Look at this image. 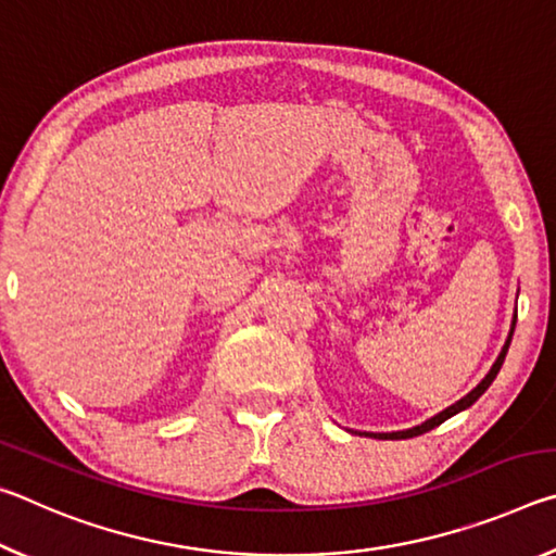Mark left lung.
Returning a JSON list of instances; mask_svg holds the SVG:
<instances>
[{"label":"left lung","mask_w":556,"mask_h":556,"mask_svg":"<svg viewBox=\"0 0 556 556\" xmlns=\"http://www.w3.org/2000/svg\"><path fill=\"white\" fill-rule=\"evenodd\" d=\"M515 321H517V316H513V326H510V333H507V341H505V345H503V351H501V355H497V361L493 363V368H491V372L485 375V378L476 384L473 390H470L466 397H460L456 404H451V407H446L444 412H439L437 417H431V419H427L425 425H419V427H412V429H407V431H392V434H372V437H378V439H412V437H419V434H425V431H431L434 427H439L441 421H446L448 417H454V414H458V412H464V409H468L470 404H473L478 397H481V394L491 388V382L495 380V375H497V370H501V365H503V361H505V355H507V348H510V341H513V331H515Z\"/></svg>","instance_id":"8db88e82"}]
</instances>
